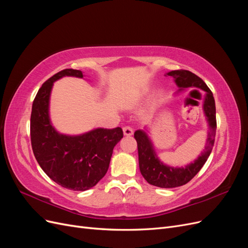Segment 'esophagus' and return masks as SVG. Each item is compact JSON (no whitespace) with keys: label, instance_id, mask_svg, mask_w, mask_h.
I'll list each match as a JSON object with an SVG mask.
<instances>
[{"label":"esophagus","instance_id":"esophagus-1","mask_svg":"<svg viewBox=\"0 0 248 248\" xmlns=\"http://www.w3.org/2000/svg\"><path fill=\"white\" fill-rule=\"evenodd\" d=\"M123 132H124V136L130 137V136H132V134H133V129L131 128V127H129V126H126V127H124V128H123Z\"/></svg>","mask_w":248,"mask_h":248}]
</instances>
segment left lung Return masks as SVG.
<instances>
[{"mask_svg":"<svg viewBox=\"0 0 248 248\" xmlns=\"http://www.w3.org/2000/svg\"><path fill=\"white\" fill-rule=\"evenodd\" d=\"M167 74L174 78L175 84L179 88L178 93L191 88H198L205 92L202 110H204L209 127L207 144L204 151L196 160L181 168L168 166L158 158L153 142L146 130L139 129L134 132V139L138 142L140 170L142 177L151 185L161 187V188H174V187L182 186L189 182L200 171L211 154L216 132V109L211 90L208 88L205 81L196 74L188 70H172Z\"/></svg>","mask_w":248,"mask_h":248,"instance_id":"obj_1","label":"left lung"}]
</instances>
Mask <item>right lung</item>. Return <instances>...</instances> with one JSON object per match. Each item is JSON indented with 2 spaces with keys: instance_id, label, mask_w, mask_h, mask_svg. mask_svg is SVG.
Returning a JSON list of instances; mask_svg holds the SVG:
<instances>
[{
  "instance_id": "add662e5",
  "label": "right lung",
  "mask_w": 248,
  "mask_h": 248,
  "mask_svg": "<svg viewBox=\"0 0 248 248\" xmlns=\"http://www.w3.org/2000/svg\"><path fill=\"white\" fill-rule=\"evenodd\" d=\"M64 77L82 78V72L64 69L47 79L33 101L31 142L43 171L64 188L85 191L107 174L112 150L123 138L120 127L96 128L78 136L60 133L51 124L49 100L54 82Z\"/></svg>"
}]
</instances>
